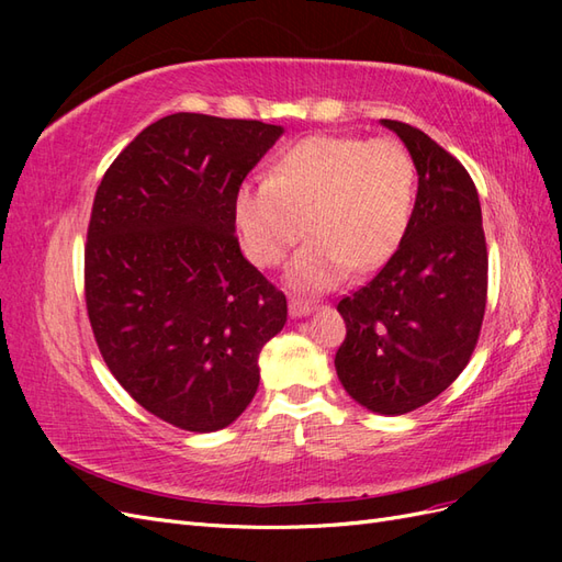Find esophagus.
I'll use <instances>...</instances> for the list:
<instances>
[{"label":"esophagus","instance_id":"34e87169","mask_svg":"<svg viewBox=\"0 0 562 562\" xmlns=\"http://www.w3.org/2000/svg\"><path fill=\"white\" fill-rule=\"evenodd\" d=\"M288 310H291V314L293 316H307V314H312L316 307L312 302H304V300H297V297H291L288 300Z\"/></svg>","mask_w":562,"mask_h":562}]
</instances>
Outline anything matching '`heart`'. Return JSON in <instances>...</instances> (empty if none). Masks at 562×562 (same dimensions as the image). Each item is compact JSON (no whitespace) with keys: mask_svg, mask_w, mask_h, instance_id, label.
<instances>
[{"mask_svg":"<svg viewBox=\"0 0 562 562\" xmlns=\"http://www.w3.org/2000/svg\"><path fill=\"white\" fill-rule=\"evenodd\" d=\"M417 168L396 138L310 135L285 147L269 180L244 182L234 217L252 265L279 267L304 234L312 236L288 267L304 293L330 291L394 258L411 229Z\"/></svg>","mask_w":562,"mask_h":562,"instance_id":"heart-1","label":"heart"}]
</instances>
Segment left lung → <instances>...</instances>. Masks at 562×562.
<instances>
[{
    "mask_svg": "<svg viewBox=\"0 0 562 562\" xmlns=\"http://www.w3.org/2000/svg\"><path fill=\"white\" fill-rule=\"evenodd\" d=\"M382 124L415 161V215L394 258L337 302L347 335L335 368L347 394L368 411L405 415L446 391L479 345L487 246L467 168L424 131L394 119Z\"/></svg>",
    "mask_w": 562,
    "mask_h": 562,
    "instance_id": "1",
    "label": "left lung"
}]
</instances>
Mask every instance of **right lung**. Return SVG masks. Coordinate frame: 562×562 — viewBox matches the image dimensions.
<instances>
[{
  "instance_id": "obj_1",
  "label": "right lung",
  "mask_w": 562,
  "mask_h": 562,
  "mask_svg": "<svg viewBox=\"0 0 562 562\" xmlns=\"http://www.w3.org/2000/svg\"><path fill=\"white\" fill-rule=\"evenodd\" d=\"M283 128L178 112L149 124L93 199L83 295L110 372L147 413L209 434L239 417L285 295L234 234L241 182Z\"/></svg>"
}]
</instances>
